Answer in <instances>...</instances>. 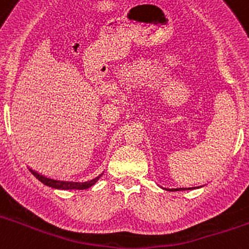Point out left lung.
Masks as SVG:
<instances>
[{"instance_id":"obj_1","label":"left lung","mask_w":249,"mask_h":249,"mask_svg":"<svg viewBox=\"0 0 249 249\" xmlns=\"http://www.w3.org/2000/svg\"><path fill=\"white\" fill-rule=\"evenodd\" d=\"M181 190L184 191V188H172V190H167V191H181ZM188 190H190V188H188Z\"/></svg>"}]
</instances>
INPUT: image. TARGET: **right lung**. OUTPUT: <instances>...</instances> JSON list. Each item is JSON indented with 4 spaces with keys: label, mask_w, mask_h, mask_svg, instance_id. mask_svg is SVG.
Listing matches in <instances>:
<instances>
[{
    "label": "right lung",
    "mask_w": 249,
    "mask_h": 249,
    "mask_svg": "<svg viewBox=\"0 0 249 249\" xmlns=\"http://www.w3.org/2000/svg\"><path fill=\"white\" fill-rule=\"evenodd\" d=\"M31 173L35 176V177L38 179V181L42 182L43 184L48 187H52V188H57V190H87L91 186H93L96 182L98 181V178L102 175H100L98 177L93 178L91 181L87 182H67V181H56V179H52V178H47L45 176L39 175V173L35 172L32 169H30Z\"/></svg>",
    "instance_id": "obj_1"
}]
</instances>
